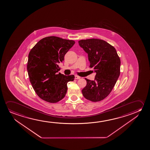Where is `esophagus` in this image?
Masks as SVG:
<instances>
[{
  "label": "esophagus",
  "mask_w": 150,
  "mask_h": 150,
  "mask_svg": "<svg viewBox=\"0 0 150 150\" xmlns=\"http://www.w3.org/2000/svg\"><path fill=\"white\" fill-rule=\"evenodd\" d=\"M75 79H81V77L75 75Z\"/></svg>",
  "instance_id": "1"
}]
</instances>
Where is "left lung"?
<instances>
[{
  "label": "left lung",
  "instance_id": "left-lung-1",
  "mask_svg": "<svg viewBox=\"0 0 150 150\" xmlns=\"http://www.w3.org/2000/svg\"><path fill=\"white\" fill-rule=\"evenodd\" d=\"M79 43L88 53L90 67L96 73L94 81L85 79L87 85L82 93L91 101H101L110 93L119 77L120 57L115 48L103 40L83 39Z\"/></svg>",
  "mask_w": 150,
  "mask_h": 150
}]
</instances>
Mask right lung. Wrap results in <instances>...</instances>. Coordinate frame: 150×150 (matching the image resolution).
Listing matches in <instances>:
<instances>
[{
    "mask_svg": "<svg viewBox=\"0 0 150 150\" xmlns=\"http://www.w3.org/2000/svg\"><path fill=\"white\" fill-rule=\"evenodd\" d=\"M75 43L72 40L49 36L40 40L30 50L27 65L30 81L38 96L44 101H60L67 93V83L74 81L73 75L58 73V64Z\"/></svg>",
    "mask_w": 150,
    "mask_h": 150,
    "instance_id": "1",
    "label": "right lung"
}]
</instances>
